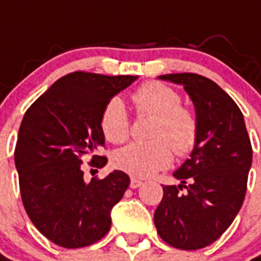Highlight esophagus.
I'll list each match as a JSON object with an SVG mask.
<instances>
[{
  "instance_id": "esophagus-1",
  "label": "esophagus",
  "mask_w": 261,
  "mask_h": 261,
  "mask_svg": "<svg viewBox=\"0 0 261 261\" xmlns=\"http://www.w3.org/2000/svg\"><path fill=\"white\" fill-rule=\"evenodd\" d=\"M142 185V181L141 180H138V179H134V177H133V179H131V181H130V187L131 189H137V187H140Z\"/></svg>"
}]
</instances>
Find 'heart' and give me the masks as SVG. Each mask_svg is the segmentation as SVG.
Returning <instances> with one entry per match:
<instances>
[{"instance_id":"1","label":"heart","mask_w":261,"mask_h":261,"mask_svg":"<svg viewBox=\"0 0 261 261\" xmlns=\"http://www.w3.org/2000/svg\"><path fill=\"white\" fill-rule=\"evenodd\" d=\"M140 117H155L148 137L151 141L133 142L113 155V165L134 177H148L166 169L173 152L185 158L194 151L200 137V120L193 109L183 103L179 92L158 81L144 82L131 95ZM105 138L113 144H123L131 133L130 116L124 103L110 99L100 116Z\"/></svg>"}]
</instances>
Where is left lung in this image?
<instances>
[{
    "mask_svg": "<svg viewBox=\"0 0 261 261\" xmlns=\"http://www.w3.org/2000/svg\"><path fill=\"white\" fill-rule=\"evenodd\" d=\"M161 80L181 84L200 120L192 158L173 176L179 186H162L153 221L159 236L181 250L211 245L229 228L247 189L253 149L243 114L233 99L207 76L181 72Z\"/></svg>",
    "mask_w": 261,
    "mask_h": 261,
    "instance_id": "left-lung-1",
    "label": "left lung"
}]
</instances>
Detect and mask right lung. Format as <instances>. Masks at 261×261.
Segmentation results:
<instances>
[{
    "instance_id": "obj_1",
    "label": "right lung",
    "mask_w": 261,
    "mask_h": 261,
    "mask_svg": "<svg viewBox=\"0 0 261 261\" xmlns=\"http://www.w3.org/2000/svg\"><path fill=\"white\" fill-rule=\"evenodd\" d=\"M138 76L75 71L54 82L26 110L15 147L22 202L43 235L65 249L89 246L110 229V210L130 185L114 170L84 179L82 164L102 168L100 116L112 97Z\"/></svg>"
}]
</instances>
